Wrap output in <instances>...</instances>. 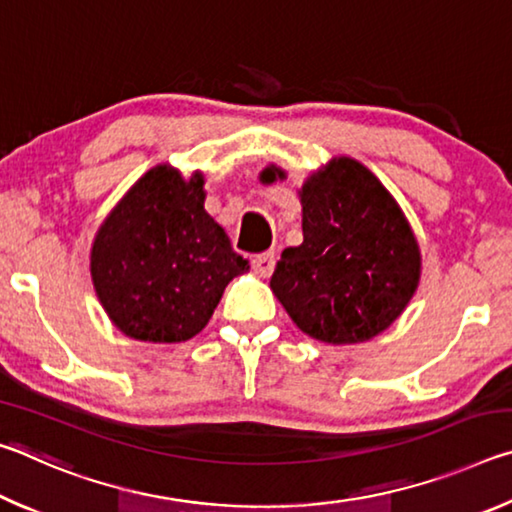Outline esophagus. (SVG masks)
I'll list each match as a JSON object with an SVG mask.
<instances>
[{
    "instance_id": "34e87169",
    "label": "esophagus",
    "mask_w": 512,
    "mask_h": 512,
    "mask_svg": "<svg viewBox=\"0 0 512 512\" xmlns=\"http://www.w3.org/2000/svg\"><path fill=\"white\" fill-rule=\"evenodd\" d=\"M275 262H277V255L273 253V250H268V253H259V255L250 259V266H253V271L259 277H268L273 273Z\"/></svg>"
}]
</instances>
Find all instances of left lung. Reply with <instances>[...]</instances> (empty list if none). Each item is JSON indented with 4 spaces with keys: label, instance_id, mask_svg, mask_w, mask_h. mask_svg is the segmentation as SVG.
<instances>
[{
    "label": "left lung",
    "instance_id": "obj_1",
    "mask_svg": "<svg viewBox=\"0 0 512 512\" xmlns=\"http://www.w3.org/2000/svg\"><path fill=\"white\" fill-rule=\"evenodd\" d=\"M280 167L262 183L284 178ZM302 244L284 248L271 289L293 323L323 343H363L391 327L420 282L409 221L375 173L334 158L300 189Z\"/></svg>",
    "mask_w": 512,
    "mask_h": 512
}]
</instances>
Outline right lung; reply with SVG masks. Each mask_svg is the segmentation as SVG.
Here are the masks:
<instances>
[{
  "mask_svg": "<svg viewBox=\"0 0 512 512\" xmlns=\"http://www.w3.org/2000/svg\"><path fill=\"white\" fill-rule=\"evenodd\" d=\"M203 173L169 164L146 171L94 237L90 273L99 302L135 341L180 343L212 318L232 277L248 271L205 212Z\"/></svg>",
  "mask_w": 512,
  "mask_h": 512,
  "instance_id": "1",
  "label": "right lung"
}]
</instances>
